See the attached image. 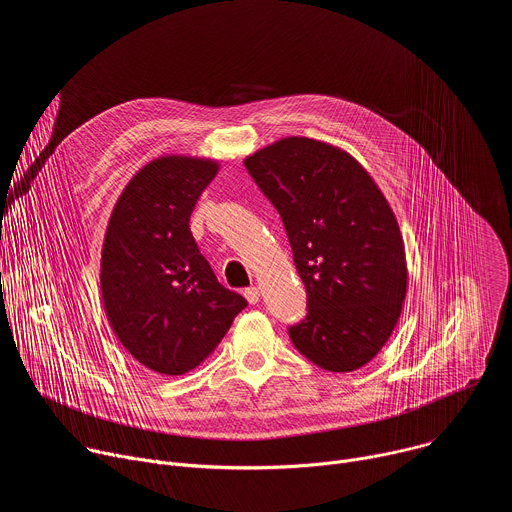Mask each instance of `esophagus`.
I'll return each instance as SVG.
<instances>
[{
    "label": "esophagus",
    "mask_w": 512,
    "mask_h": 512,
    "mask_svg": "<svg viewBox=\"0 0 512 512\" xmlns=\"http://www.w3.org/2000/svg\"><path fill=\"white\" fill-rule=\"evenodd\" d=\"M243 296L247 298V302H249V304H257V302H259V296H261V294H259V289H257L255 285H251V287H247V289L243 291Z\"/></svg>",
    "instance_id": "esophagus-1"
}]
</instances>
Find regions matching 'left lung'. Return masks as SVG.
<instances>
[{"label": "left lung", "instance_id": "obj_1", "mask_svg": "<svg viewBox=\"0 0 512 512\" xmlns=\"http://www.w3.org/2000/svg\"><path fill=\"white\" fill-rule=\"evenodd\" d=\"M245 168L279 212L306 285L291 342L324 371L360 369L389 340L407 291L389 202L352 156L308 137L279 139Z\"/></svg>", "mask_w": 512, "mask_h": 512}]
</instances>
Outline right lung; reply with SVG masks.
<instances>
[{
    "instance_id": "1",
    "label": "right lung",
    "mask_w": 512,
    "mask_h": 512,
    "mask_svg": "<svg viewBox=\"0 0 512 512\" xmlns=\"http://www.w3.org/2000/svg\"><path fill=\"white\" fill-rule=\"evenodd\" d=\"M216 172L210 160H154L131 178L109 218L105 312L127 352L160 375L198 367L247 308L218 283L190 233V214Z\"/></svg>"
}]
</instances>
